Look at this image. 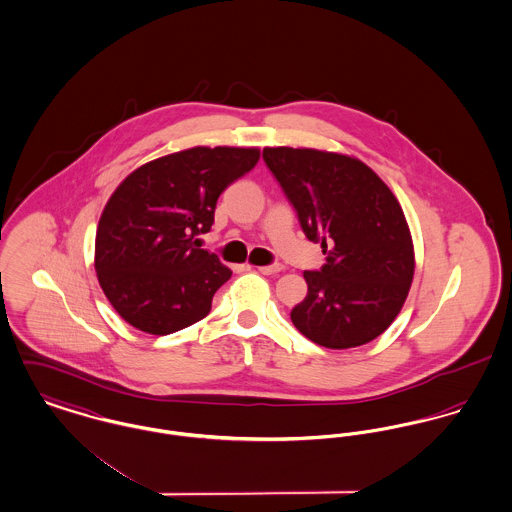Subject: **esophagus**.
<instances>
[{
	"label": "esophagus",
	"mask_w": 512,
	"mask_h": 512,
	"mask_svg": "<svg viewBox=\"0 0 512 512\" xmlns=\"http://www.w3.org/2000/svg\"><path fill=\"white\" fill-rule=\"evenodd\" d=\"M257 271L261 273V275H276V273H280L282 271V265H265V267H257Z\"/></svg>",
	"instance_id": "1"
}]
</instances>
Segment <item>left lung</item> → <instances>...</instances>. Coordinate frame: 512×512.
Here are the masks:
<instances>
[{"instance_id":"left-lung-1","label":"left lung","mask_w":512,"mask_h":512,"mask_svg":"<svg viewBox=\"0 0 512 512\" xmlns=\"http://www.w3.org/2000/svg\"><path fill=\"white\" fill-rule=\"evenodd\" d=\"M263 159L296 210L325 265L306 271L308 296L290 317L327 349H351L382 335L413 280V241L386 183L362 161L319 150L265 148Z\"/></svg>"}]
</instances>
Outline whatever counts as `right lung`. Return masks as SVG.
Segmentation results:
<instances>
[{"label":"right lung","instance_id":"add662e5","mask_svg":"<svg viewBox=\"0 0 512 512\" xmlns=\"http://www.w3.org/2000/svg\"><path fill=\"white\" fill-rule=\"evenodd\" d=\"M257 161L255 148H191L120 183L99 220L95 271L124 321L169 335L208 315L232 271L198 236L210 232L218 197Z\"/></svg>","mask_w":512,"mask_h":512}]
</instances>
